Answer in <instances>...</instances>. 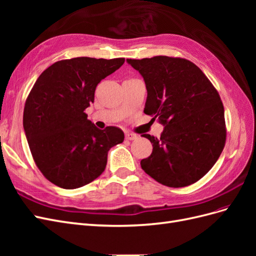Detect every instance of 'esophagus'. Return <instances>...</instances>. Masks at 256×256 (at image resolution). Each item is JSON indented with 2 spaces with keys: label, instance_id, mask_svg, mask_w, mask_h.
<instances>
[{
  "label": "esophagus",
  "instance_id": "esophagus-1",
  "mask_svg": "<svg viewBox=\"0 0 256 256\" xmlns=\"http://www.w3.org/2000/svg\"><path fill=\"white\" fill-rule=\"evenodd\" d=\"M136 138H138V136L134 134H131V132L126 134V140L132 141V140H136Z\"/></svg>",
  "mask_w": 256,
  "mask_h": 256
}]
</instances>
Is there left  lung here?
I'll return each instance as SVG.
<instances>
[{
    "mask_svg": "<svg viewBox=\"0 0 256 256\" xmlns=\"http://www.w3.org/2000/svg\"><path fill=\"white\" fill-rule=\"evenodd\" d=\"M127 62L145 81L144 113L164 126L160 138L142 136L152 144L150 156L141 160L144 172L168 187L196 182L214 166L226 145L219 92L186 58L159 56Z\"/></svg>",
    "mask_w": 256,
    "mask_h": 256,
    "instance_id": "obj_1",
    "label": "left lung"
}]
</instances>
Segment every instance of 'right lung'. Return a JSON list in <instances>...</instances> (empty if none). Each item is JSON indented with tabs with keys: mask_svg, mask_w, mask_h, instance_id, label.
<instances>
[{
	"mask_svg": "<svg viewBox=\"0 0 256 256\" xmlns=\"http://www.w3.org/2000/svg\"><path fill=\"white\" fill-rule=\"evenodd\" d=\"M125 58H74L58 60L40 76L26 98L23 128L42 175L63 189L95 180L106 166L108 152L124 141V132L98 129L85 109L94 102L98 83Z\"/></svg>",
	"mask_w": 256,
	"mask_h": 256,
	"instance_id": "right-lung-1",
	"label": "right lung"
}]
</instances>
